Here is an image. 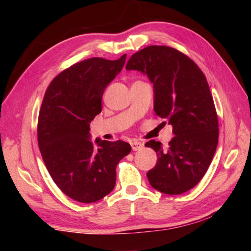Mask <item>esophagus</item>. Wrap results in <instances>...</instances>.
I'll return each instance as SVG.
<instances>
[{"label":"esophagus","mask_w":251,"mask_h":251,"mask_svg":"<svg viewBox=\"0 0 251 251\" xmlns=\"http://www.w3.org/2000/svg\"><path fill=\"white\" fill-rule=\"evenodd\" d=\"M130 146H131L132 151H138V150H140V149L143 147V143L137 141V140H134V141L130 143Z\"/></svg>","instance_id":"1"}]
</instances>
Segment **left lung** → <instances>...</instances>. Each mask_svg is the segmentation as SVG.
Returning a JSON list of instances; mask_svg holds the SVG:
<instances>
[{
  "instance_id": "left-lung-1",
  "label": "left lung",
  "mask_w": 251,
  "mask_h": 251,
  "mask_svg": "<svg viewBox=\"0 0 251 251\" xmlns=\"http://www.w3.org/2000/svg\"><path fill=\"white\" fill-rule=\"evenodd\" d=\"M126 70L145 73L153 83L154 111L173 125L174 138L165 149L150 140L146 147L157 154L147 176L154 189L182 194L204 177L215 155L219 128L214 99L205 74L183 52L152 45L137 51Z\"/></svg>"
}]
</instances>
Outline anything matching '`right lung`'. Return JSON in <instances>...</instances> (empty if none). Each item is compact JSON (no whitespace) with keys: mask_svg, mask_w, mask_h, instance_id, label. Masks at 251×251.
Here are the masks:
<instances>
[{"mask_svg":"<svg viewBox=\"0 0 251 251\" xmlns=\"http://www.w3.org/2000/svg\"><path fill=\"white\" fill-rule=\"evenodd\" d=\"M94 57L60 72L47 87L37 121V141L51 179L79 202H95L114 189L116 166L130 153L129 143L89 140V123L101 112L105 87L124 67Z\"/></svg>","mask_w":251,"mask_h":251,"instance_id":"add662e5","label":"right lung"}]
</instances>
